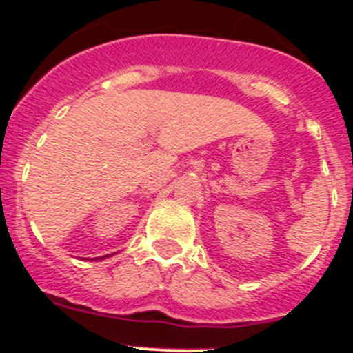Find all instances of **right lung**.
Returning a JSON list of instances; mask_svg holds the SVG:
<instances>
[{
  "instance_id": "1",
  "label": "right lung",
  "mask_w": 353,
  "mask_h": 353,
  "mask_svg": "<svg viewBox=\"0 0 353 353\" xmlns=\"http://www.w3.org/2000/svg\"><path fill=\"white\" fill-rule=\"evenodd\" d=\"M105 256H109V254H105ZM105 256H101V258H99V260H104V258H105Z\"/></svg>"
}]
</instances>
